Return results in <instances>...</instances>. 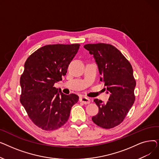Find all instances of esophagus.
Segmentation results:
<instances>
[{
    "label": "esophagus",
    "mask_w": 159,
    "mask_h": 159,
    "mask_svg": "<svg viewBox=\"0 0 159 159\" xmlns=\"http://www.w3.org/2000/svg\"><path fill=\"white\" fill-rule=\"evenodd\" d=\"M79 101L84 103V104H89L90 103V99L86 97H84V96H82L80 97L79 98Z\"/></svg>",
    "instance_id": "1"
}]
</instances>
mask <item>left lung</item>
<instances>
[{
  "label": "left lung",
  "mask_w": 159,
  "mask_h": 159,
  "mask_svg": "<svg viewBox=\"0 0 159 159\" xmlns=\"http://www.w3.org/2000/svg\"><path fill=\"white\" fill-rule=\"evenodd\" d=\"M84 48L93 55L107 93H110L106 104L94 99L98 113L92 117L97 126L110 129L120 124L135 102L136 82L129 62L115 46L104 43L88 44Z\"/></svg>",
  "instance_id": "1"
}]
</instances>
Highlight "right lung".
<instances>
[{
	"label": "right lung",
	"instance_id": "1",
	"mask_svg": "<svg viewBox=\"0 0 159 159\" xmlns=\"http://www.w3.org/2000/svg\"><path fill=\"white\" fill-rule=\"evenodd\" d=\"M80 44H49L38 49L24 64L20 79V101L37 126L46 131L61 128L68 121L72 106L79 101L54 87L62 80Z\"/></svg>",
	"mask_w": 159,
	"mask_h": 159
}]
</instances>
